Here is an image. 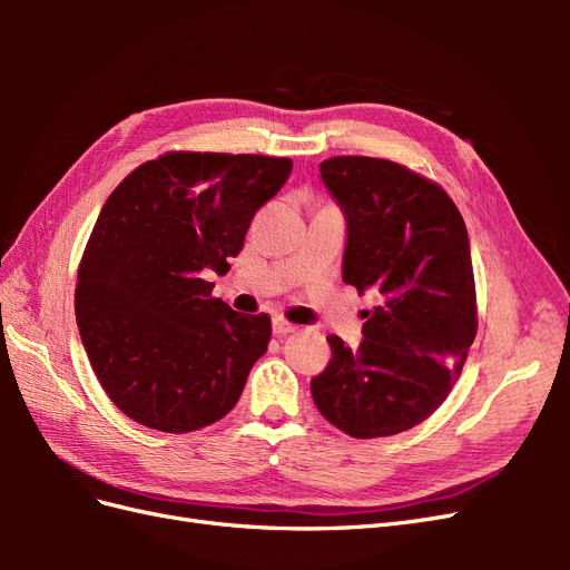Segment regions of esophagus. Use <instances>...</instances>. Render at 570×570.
<instances>
[{
  "instance_id": "esophagus-1",
  "label": "esophagus",
  "mask_w": 570,
  "mask_h": 570,
  "mask_svg": "<svg viewBox=\"0 0 570 570\" xmlns=\"http://www.w3.org/2000/svg\"><path fill=\"white\" fill-rule=\"evenodd\" d=\"M292 331H295V325H292L289 321H285L283 316H275V318H273V333L278 335V337H283V335H289Z\"/></svg>"
}]
</instances>
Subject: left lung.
<instances>
[{
  "instance_id": "1",
  "label": "left lung",
  "mask_w": 570,
  "mask_h": 570,
  "mask_svg": "<svg viewBox=\"0 0 570 570\" xmlns=\"http://www.w3.org/2000/svg\"><path fill=\"white\" fill-rule=\"evenodd\" d=\"M321 178L347 218L342 281L381 302L312 381L325 421L358 440L423 423L456 385L478 333L465 223L444 189L402 164L333 157Z\"/></svg>"
}]
</instances>
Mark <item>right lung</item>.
Segmentation results:
<instances>
[{"label": "right lung", "instance_id": "right-lung-1", "mask_svg": "<svg viewBox=\"0 0 570 570\" xmlns=\"http://www.w3.org/2000/svg\"><path fill=\"white\" fill-rule=\"evenodd\" d=\"M285 157L166 151L109 195L76 285V321L99 385L128 419L193 433L237 404L271 340L268 314L212 297L254 214L278 195Z\"/></svg>", "mask_w": 570, "mask_h": 570}]
</instances>
